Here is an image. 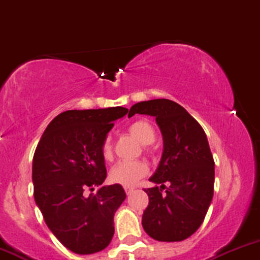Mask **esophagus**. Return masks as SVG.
<instances>
[{
  "instance_id": "esophagus-1",
  "label": "esophagus",
  "mask_w": 260,
  "mask_h": 260,
  "mask_svg": "<svg viewBox=\"0 0 260 260\" xmlns=\"http://www.w3.org/2000/svg\"><path fill=\"white\" fill-rule=\"evenodd\" d=\"M133 190H135V187H132V186H124V191L127 195H131L133 192Z\"/></svg>"
}]
</instances>
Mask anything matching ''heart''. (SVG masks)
<instances>
[{"label":"heart","instance_id":"obj_1","mask_svg":"<svg viewBox=\"0 0 260 260\" xmlns=\"http://www.w3.org/2000/svg\"><path fill=\"white\" fill-rule=\"evenodd\" d=\"M128 133L136 138L142 145H151L156 138L154 128L145 119L136 120L128 127ZM102 156L106 161L113 158V146L111 138H106L102 145ZM148 172V165L145 161H123L117 164L109 172V179L112 182L123 186H132Z\"/></svg>","mask_w":260,"mask_h":260}]
</instances>
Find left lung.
I'll list each match as a JSON object with an SVG mask.
<instances>
[{"mask_svg": "<svg viewBox=\"0 0 260 260\" xmlns=\"http://www.w3.org/2000/svg\"><path fill=\"white\" fill-rule=\"evenodd\" d=\"M156 118L164 140L161 161L146 188L142 226L158 242H182L203 224L214 195L215 164L203 127L180 104L152 99L131 107L128 117ZM162 189H166L165 194Z\"/></svg>", "mask_w": 260, "mask_h": 260, "instance_id": "obj_1", "label": "left lung"}]
</instances>
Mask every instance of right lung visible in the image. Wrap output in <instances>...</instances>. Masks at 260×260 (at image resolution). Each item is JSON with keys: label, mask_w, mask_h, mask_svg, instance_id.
<instances>
[{"label": "right lung", "mask_w": 260, "mask_h": 260, "mask_svg": "<svg viewBox=\"0 0 260 260\" xmlns=\"http://www.w3.org/2000/svg\"><path fill=\"white\" fill-rule=\"evenodd\" d=\"M127 108L67 111L41 136L32 159L34 198L52 234L75 254L103 250L114 234L113 217L125 200L107 177L102 145ZM96 187V193L85 191Z\"/></svg>", "instance_id": "obj_1"}]
</instances>
